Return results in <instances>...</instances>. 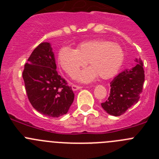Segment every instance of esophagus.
I'll use <instances>...</instances> for the list:
<instances>
[{
	"mask_svg": "<svg viewBox=\"0 0 159 159\" xmlns=\"http://www.w3.org/2000/svg\"><path fill=\"white\" fill-rule=\"evenodd\" d=\"M71 88H72L73 91H76V90L82 88V87L79 86V85H75V84H72V85H71Z\"/></svg>",
	"mask_w": 159,
	"mask_h": 159,
	"instance_id": "obj_1",
	"label": "esophagus"
}]
</instances>
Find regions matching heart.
<instances>
[{
    "label": "heart",
    "instance_id": "b5f03b06",
    "mask_svg": "<svg viewBox=\"0 0 159 159\" xmlns=\"http://www.w3.org/2000/svg\"><path fill=\"white\" fill-rule=\"evenodd\" d=\"M123 48L118 43L104 40L80 43L76 49L64 47L58 52V62L69 75H75L88 62L91 67L79 75L82 82H90L97 75L109 79L116 75L123 62Z\"/></svg>",
    "mask_w": 159,
    "mask_h": 159
}]
</instances>
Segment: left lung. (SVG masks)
<instances>
[{
  "mask_svg": "<svg viewBox=\"0 0 159 159\" xmlns=\"http://www.w3.org/2000/svg\"><path fill=\"white\" fill-rule=\"evenodd\" d=\"M135 61L137 64L134 67L120 72L110 83V95L101 106L111 116H121L139 99L145 74L143 60L136 59Z\"/></svg>",
  "mask_w": 159,
  "mask_h": 159,
  "instance_id": "8db88e82",
  "label": "left lung"
}]
</instances>
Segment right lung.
I'll return each mask as SVG.
<instances>
[{"mask_svg": "<svg viewBox=\"0 0 159 159\" xmlns=\"http://www.w3.org/2000/svg\"><path fill=\"white\" fill-rule=\"evenodd\" d=\"M50 43L43 42L33 50L23 71L28 98L37 111L58 118L69 110L75 94L57 70Z\"/></svg>", "mask_w": 159, "mask_h": 159, "instance_id": "add662e5", "label": "right lung"}]
</instances>
